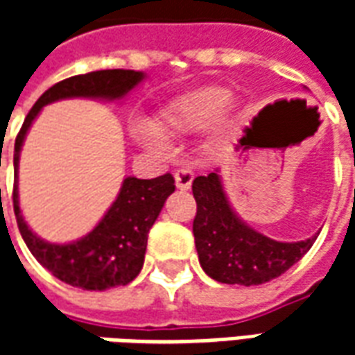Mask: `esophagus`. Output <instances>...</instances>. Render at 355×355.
Returning a JSON list of instances; mask_svg holds the SVG:
<instances>
[{"label":"esophagus","instance_id":"1","mask_svg":"<svg viewBox=\"0 0 355 355\" xmlns=\"http://www.w3.org/2000/svg\"><path fill=\"white\" fill-rule=\"evenodd\" d=\"M193 182V171L192 169H178L175 171V184L178 190H190Z\"/></svg>","mask_w":355,"mask_h":355}]
</instances>
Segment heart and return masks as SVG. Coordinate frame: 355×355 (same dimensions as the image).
Here are the masks:
<instances>
[{
    "label": "heart",
    "instance_id": "heart-1",
    "mask_svg": "<svg viewBox=\"0 0 355 355\" xmlns=\"http://www.w3.org/2000/svg\"><path fill=\"white\" fill-rule=\"evenodd\" d=\"M228 98L230 93L218 85L193 89L171 101L162 110L157 125L163 132H193L216 119V129L226 131L230 123L228 112L224 108L228 104ZM137 135L150 146H159L163 140L162 132L150 123H139Z\"/></svg>",
    "mask_w": 355,
    "mask_h": 355
}]
</instances>
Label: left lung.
I'll return each instance as SVG.
<instances>
[{"mask_svg": "<svg viewBox=\"0 0 355 355\" xmlns=\"http://www.w3.org/2000/svg\"><path fill=\"white\" fill-rule=\"evenodd\" d=\"M198 203L193 238L201 268L228 285H261L285 274L304 257L318 236L283 243L249 228L228 203L218 171L192 182Z\"/></svg>", "mask_w": 355, "mask_h": 355, "instance_id": "1", "label": "left lung"}]
</instances>
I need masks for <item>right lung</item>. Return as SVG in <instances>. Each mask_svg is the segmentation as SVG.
<instances>
[{"label": "right lung", "mask_w": 355, "mask_h": 355, "mask_svg": "<svg viewBox=\"0 0 355 355\" xmlns=\"http://www.w3.org/2000/svg\"><path fill=\"white\" fill-rule=\"evenodd\" d=\"M142 80L144 73L135 70H98L58 81L37 98L15 140L12 209L20 236L30 253L35 257V261L47 268L60 282L72 287L104 291L117 285H127L139 275L140 268L144 264L148 232L162 213L165 200L175 192V178L169 173L150 180L127 177L116 201L112 203L101 223L94 226L93 232L73 243L57 245L37 238L22 218L17 190L20 148L30 125L45 104L72 96L114 101L125 96Z\"/></svg>", "instance_id": "right-lung-1"}]
</instances>
